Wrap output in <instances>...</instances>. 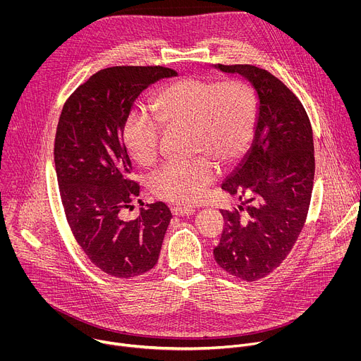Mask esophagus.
Masks as SVG:
<instances>
[{
  "mask_svg": "<svg viewBox=\"0 0 361 361\" xmlns=\"http://www.w3.org/2000/svg\"><path fill=\"white\" fill-rule=\"evenodd\" d=\"M194 209H188V207H173L171 209V213L174 216H178V217H185V216H191L194 214Z\"/></svg>",
  "mask_w": 361,
  "mask_h": 361,
  "instance_id": "34e87169",
  "label": "esophagus"
}]
</instances>
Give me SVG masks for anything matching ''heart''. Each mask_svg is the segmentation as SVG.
Instances as JSON below:
<instances>
[{"label":"heart","mask_w":361,"mask_h":361,"mask_svg":"<svg viewBox=\"0 0 361 361\" xmlns=\"http://www.w3.org/2000/svg\"><path fill=\"white\" fill-rule=\"evenodd\" d=\"M156 118L131 114L123 138L131 159L144 167L157 161L161 127L191 131V147L198 160L164 166L151 177V192L160 200L194 205L216 178V167L237 163L254 133L257 97L243 80L220 82L213 78L183 77L167 84L152 101Z\"/></svg>","instance_id":"heart-1"}]
</instances>
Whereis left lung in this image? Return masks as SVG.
<instances>
[{"instance_id":"left-lung-1","label":"left lung","mask_w":361,"mask_h":361,"mask_svg":"<svg viewBox=\"0 0 361 361\" xmlns=\"http://www.w3.org/2000/svg\"><path fill=\"white\" fill-rule=\"evenodd\" d=\"M216 68L247 78L259 98L251 147L221 185L241 205L220 212L224 228L213 251L223 270L255 281L283 263L304 227L316 170L313 130L300 99L267 70Z\"/></svg>"}]
</instances>
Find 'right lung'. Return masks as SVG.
I'll list each match as a JSON object with an SVG mask.
<instances>
[{
  "label": "right lung",
  "instance_id": "1",
  "mask_svg": "<svg viewBox=\"0 0 361 361\" xmlns=\"http://www.w3.org/2000/svg\"><path fill=\"white\" fill-rule=\"evenodd\" d=\"M174 75L160 66L99 70L68 97L59 120L54 163L67 221L90 262L113 277L156 266L173 217L161 201L141 207L131 221L120 213L140 195L130 178L124 123L148 85Z\"/></svg>",
  "mask_w": 361,
  "mask_h": 361
}]
</instances>
